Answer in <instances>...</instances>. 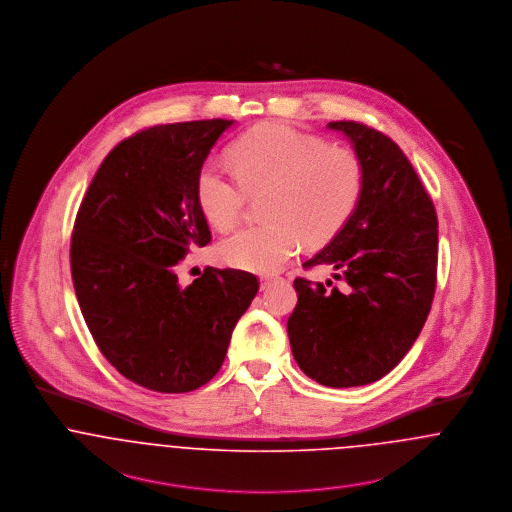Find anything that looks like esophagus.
Instances as JSON below:
<instances>
[{
	"mask_svg": "<svg viewBox=\"0 0 512 512\" xmlns=\"http://www.w3.org/2000/svg\"><path fill=\"white\" fill-rule=\"evenodd\" d=\"M272 282H276V276H263V278H261V288L267 290Z\"/></svg>",
	"mask_w": 512,
	"mask_h": 512,
	"instance_id": "obj_1",
	"label": "esophagus"
}]
</instances>
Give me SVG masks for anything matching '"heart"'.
I'll use <instances>...</instances> for the list:
<instances>
[{"label": "heart", "instance_id": "1", "mask_svg": "<svg viewBox=\"0 0 512 512\" xmlns=\"http://www.w3.org/2000/svg\"><path fill=\"white\" fill-rule=\"evenodd\" d=\"M234 172L203 163L195 197L203 217L220 232L232 230L247 195L265 194L268 224L249 226L226 238L220 259L259 274L284 267L301 244L330 242L355 213L363 186L361 157L282 122H261L230 147Z\"/></svg>", "mask_w": 512, "mask_h": 512}]
</instances>
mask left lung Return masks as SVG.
<instances>
[{"mask_svg":"<svg viewBox=\"0 0 512 512\" xmlns=\"http://www.w3.org/2000/svg\"><path fill=\"white\" fill-rule=\"evenodd\" d=\"M365 167L361 201L303 267L330 265L328 280L295 278L288 336L299 368L322 386L353 388L386 376L418 338L438 280V215L411 161L363 122H328Z\"/></svg>","mask_w":512,"mask_h":512,"instance_id":"1","label":"left lung"}]
</instances>
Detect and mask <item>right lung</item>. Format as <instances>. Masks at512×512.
Listing matches in <instances>:
<instances>
[{
  "instance_id": "1",
  "label": "right lung",
  "mask_w": 512,
  "mask_h": 512,
  "mask_svg": "<svg viewBox=\"0 0 512 512\" xmlns=\"http://www.w3.org/2000/svg\"><path fill=\"white\" fill-rule=\"evenodd\" d=\"M232 122L159 124L122 140L76 213L71 274L80 311L103 357L147 390L207 384L259 292L257 276L238 268L207 267L186 288L174 272L211 242L195 180Z\"/></svg>"
}]
</instances>
